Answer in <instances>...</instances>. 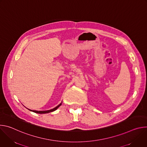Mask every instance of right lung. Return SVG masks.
<instances>
[{"label":"right lung","instance_id":"add662e5","mask_svg":"<svg viewBox=\"0 0 147 147\" xmlns=\"http://www.w3.org/2000/svg\"><path fill=\"white\" fill-rule=\"evenodd\" d=\"M61 103H62V102H61V103H60L59 105H58L56 107H55V108H53V109H50V110H48V111H33V110H31V109H29L30 111H31V112H34V113H39V114H44V113H49V112H53V111H56L60 105H61Z\"/></svg>","mask_w":147,"mask_h":147}]
</instances>
